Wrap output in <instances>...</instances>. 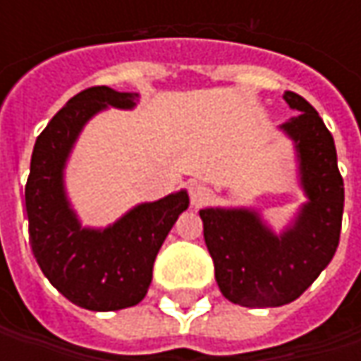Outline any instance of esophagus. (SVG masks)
I'll list each match as a JSON object with an SVG mask.
<instances>
[{
    "label": "esophagus",
    "instance_id": "34e87169",
    "mask_svg": "<svg viewBox=\"0 0 361 361\" xmlns=\"http://www.w3.org/2000/svg\"><path fill=\"white\" fill-rule=\"evenodd\" d=\"M209 187L202 185V183H190L188 187V199H190V204L192 207H201L202 202L209 199Z\"/></svg>",
    "mask_w": 361,
    "mask_h": 361
}]
</instances>
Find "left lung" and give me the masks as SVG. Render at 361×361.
<instances>
[{"mask_svg":"<svg viewBox=\"0 0 361 361\" xmlns=\"http://www.w3.org/2000/svg\"><path fill=\"white\" fill-rule=\"evenodd\" d=\"M283 98L301 112L281 126L298 142L301 183L310 197L298 223L275 237L251 211L199 213L219 289L243 307L291 303L319 277L340 245L343 178L334 136L303 96L285 92Z\"/></svg>","mask_w":361,"mask_h":361,"instance_id":"1","label":"left lung"}]
</instances>
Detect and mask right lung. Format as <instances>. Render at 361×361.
Returning <instances> with one entry per match:
<instances>
[{"label": "right lung", "instance_id": "1", "mask_svg": "<svg viewBox=\"0 0 361 361\" xmlns=\"http://www.w3.org/2000/svg\"><path fill=\"white\" fill-rule=\"evenodd\" d=\"M106 104L130 108L134 94L92 86L76 94L37 136L25 183L30 243L42 273L63 298L92 312H116L145 299L152 265L185 190L136 207L106 231L80 229L63 197L62 169L84 122Z\"/></svg>", "mask_w": 361, "mask_h": 361}]
</instances>
